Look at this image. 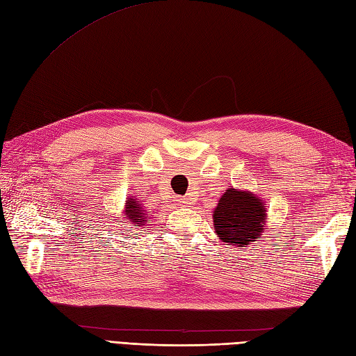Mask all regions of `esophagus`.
<instances>
[{
	"label": "esophagus",
	"instance_id": "esophagus-1",
	"mask_svg": "<svg viewBox=\"0 0 356 356\" xmlns=\"http://www.w3.org/2000/svg\"><path fill=\"white\" fill-rule=\"evenodd\" d=\"M177 203L181 204V206H185V204H188V198H177Z\"/></svg>",
	"mask_w": 356,
	"mask_h": 356
}]
</instances>
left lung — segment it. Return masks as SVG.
<instances>
[{"instance_id":"left-lung-1","label":"left lung","mask_w":356,"mask_h":356,"mask_svg":"<svg viewBox=\"0 0 356 356\" xmlns=\"http://www.w3.org/2000/svg\"><path fill=\"white\" fill-rule=\"evenodd\" d=\"M265 204L248 191L227 189L213 211L218 238L233 245H250L265 227Z\"/></svg>"}]
</instances>
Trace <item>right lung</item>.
<instances>
[{
  "instance_id": "right-lung-1",
  "label": "right lung",
  "mask_w": 356,
  "mask_h": 356,
  "mask_svg": "<svg viewBox=\"0 0 356 356\" xmlns=\"http://www.w3.org/2000/svg\"><path fill=\"white\" fill-rule=\"evenodd\" d=\"M124 215H127L129 221L136 222V224H141L147 220V216H144V209L136 202H129V200H127V203H126V213Z\"/></svg>"
}]
</instances>
